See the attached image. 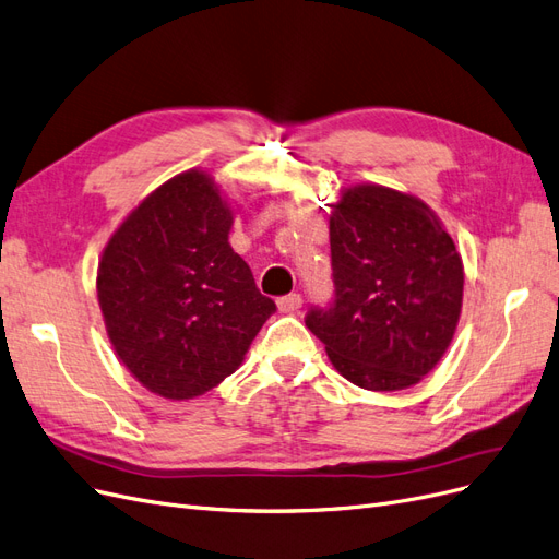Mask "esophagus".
<instances>
[{
    "instance_id": "1",
    "label": "esophagus",
    "mask_w": 559,
    "mask_h": 559,
    "mask_svg": "<svg viewBox=\"0 0 559 559\" xmlns=\"http://www.w3.org/2000/svg\"><path fill=\"white\" fill-rule=\"evenodd\" d=\"M278 309L283 313H297L301 309V295L290 293V295H285V297H278Z\"/></svg>"
}]
</instances>
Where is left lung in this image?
<instances>
[{
    "label": "left lung",
    "instance_id": "left-lung-1",
    "mask_svg": "<svg viewBox=\"0 0 559 559\" xmlns=\"http://www.w3.org/2000/svg\"><path fill=\"white\" fill-rule=\"evenodd\" d=\"M334 301L306 313L334 369L357 388L423 381L453 341L464 266L423 200L376 183L341 192L330 215Z\"/></svg>",
    "mask_w": 559,
    "mask_h": 559
}]
</instances>
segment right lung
I'll return each mask as SVG.
<instances>
[{"mask_svg":"<svg viewBox=\"0 0 559 559\" xmlns=\"http://www.w3.org/2000/svg\"><path fill=\"white\" fill-rule=\"evenodd\" d=\"M231 223L213 178L190 169L151 192L102 253L106 334L136 381L165 400L223 383L276 311L231 250Z\"/></svg>","mask_w":559,"mask_h":559,"instance_id":"1","label":"right lung"}]
</instances>
